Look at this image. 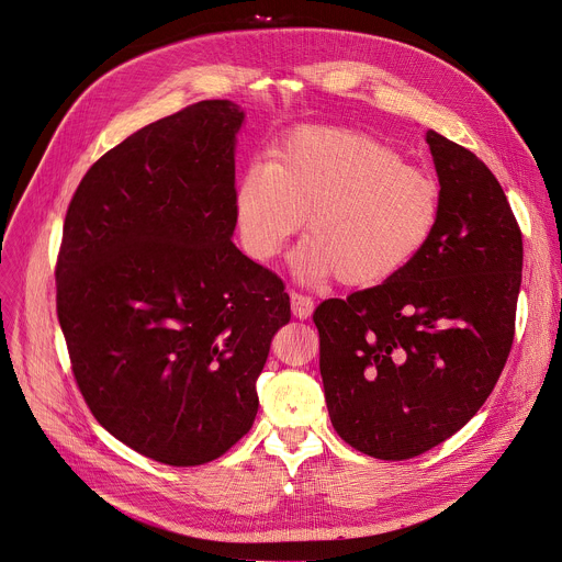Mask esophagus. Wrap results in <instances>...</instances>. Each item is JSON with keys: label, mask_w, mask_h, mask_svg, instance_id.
Listing matches in <instances>:
<instances>
[{"label": "esophagus", "mask_w": 562, "mask_h": 562, "mask_svg": "<svg viewBox=\"0 0 562 562\" xmlns=\"http://www.w3.org/2000/svg\"><path fill=\"white\" fill-rule=\"evenodd\" d=\"M291 314L300 321L310 318L314 314V300L310 295H302L297 291H291Z\"/></svg>", "instance_id": "34e87169"}]
</instances>
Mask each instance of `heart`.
<instances>
[{"label": "heart", "instance_id": "obj_1", "mask_svg": "<svg viewBox=\"0 0 562 562\" xmlns=\"http://www.w3.org/2000/svg\"><path fill=\"white\" fill-rule=\"evenodd\" d=\"M441 213L437 179L403 164L390 143L345 127H300L269 166L248 168L235 190V220L250 258L267 262L307 220L293 255L304 282L338 278L376 286L411 267Z\"/></svg>", "mask_w": 562, "mask_h": 562}]
</instances>
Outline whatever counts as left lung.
I'll return each instance as SVG.
<instances>
[{
    "instance_id": "8db88e82",
    "label": "left lung",
    "mask_w": 562,
    "mask_h": 562,
    "mask_svg": "<svg viewBox=\"0 0 562 562\" xmlns=\"http://www.w3.org/2000/svg\"><path fill=\"white\" fill-rule=\"evenodd\" d=\"M441 213L396 278L318 304L334 430L376 459L417 457L467 426L512 351L522 233L493 172L428 130Z\"/></svg>"
}]
</instances>
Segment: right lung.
<instances>
[{
    "label": "right lung",
    "mask_w": 562,
    "mask_h": 562,
    "mask_svg": "<svg viewBox=\"0 0 562 562\" xmlns=\"http://www.w3.org/2000/svg\"><path fill=\"white\" fill-rule=\"evenodd\" d=\"M244 112L201 100L149 123L82 177L58 252V321L91 415L168 467L222 457L258 415L291 321L282 280L231 241Z\"/></svg>",
    "instance_id": "right-lung-1"
}]
</instances>
